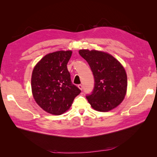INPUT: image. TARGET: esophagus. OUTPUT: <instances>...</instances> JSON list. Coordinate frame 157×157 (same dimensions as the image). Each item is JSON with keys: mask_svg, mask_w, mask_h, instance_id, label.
<instances>
[{"mask_svg": "<svg viewBox=\"0 0 157 157\" xmlns=\"http://www.w3.org/2000/svg\"><path fill=\"white\" fill-rule=\"evenodd\" d=\"M78 86V88L81 90H83V86L82 84H79Z\"/></svg>", "mask_w": 157, "mask_h": 157, "instance_id": "34e87169", "label": "esophagus"}]
</instances>
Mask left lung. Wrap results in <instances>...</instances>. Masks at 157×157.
<instances>
[{"label":"left lung","instance_id":"8db88e82","mask_svg":"<svg viewBox=\"0 0 157 157\" xmlns=\"http://www.w3.org/2000/svg\"><path fill=\"white\" fill-rule=\"evenodd\" d=\"M79 53L88 62L94 78L93 90L86 95L88 102L101 112L115 108L126 94L128 79L124 68L108 53L94 50H80Z\"/></svg>","mask_w":157,"mask_h":157}]
</instances>
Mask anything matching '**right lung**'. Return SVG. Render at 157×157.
Masks as SVG:
<instances>
[{"instance_id":"1","label":"right lung","mask_w":157,"mask_h":157,"mask_svg":"<svg viewBox=\"0 0 157 157\" xmlns=\"http://www.w3.org/2000/svg\"><path fill=\"white\" fill-rule=\"evenodd\" d=\"M71 54V51L49 53L33 70V96L43 110L52 115H59L67 111L81 92L71 82L67 67Z\"/></svg>"}]
</instances>
